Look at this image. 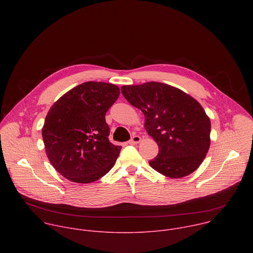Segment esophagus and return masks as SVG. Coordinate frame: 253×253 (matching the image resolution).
Returning a JSON list of instances; mask_svg holds the SVG:
<instances>
[{
  "mask_svg": "<svg viewBox=\"0 0 253 253\" xmlns=\"http://www.w3.org/2000/svg\"><path fill=\"white\" fill-rule=\"evenodd\" d=\"M141 141V137L138 136V135H134L131 140H129V144H137Z\"/></svg>",
  "mask_w": 253,
  "mask_h": 253,
  "instance_id": "esophagus-1",
  "label": "esophagus"
}]
</instances>
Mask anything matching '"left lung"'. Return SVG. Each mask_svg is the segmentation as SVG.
<instances>
[{
	"label": "left lung",
	"instance_id": "1",
	"mask_svg": "<svg viewBox=\"0 0 253 253\" xmlns=\"http://www.w3.org/2000/svg\"><path fill=\"white\" fill-rule=\"evenodd\" d=\"M125 99L145 116V129L158 144L149 161L157 172L181 178L194 172L210 146V119L191 96L167 84L122 86Z\"/></svg>",
	"mask_w": 253,
	"mask_h": 253
}]
</instances>
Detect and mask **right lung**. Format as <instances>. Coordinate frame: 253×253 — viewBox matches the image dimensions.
Wrapping results in <instances>:
<instances>
[{
  "instance_id": "obj_1",
  "label": "right lung",
  "mask_w": 253,
  "mask_h": 253,
  "mask_svg": "<svg viewBox=\"0 0 253 253\" xmlns=\"http://www.w3.org/2000/svg\"><path fill=\"white\" fill-rule=\"evenodd\" d=\"M119 94L116 85L90 81L50 108L42 130L45 149L53 167L68 180L91 183L114 166L122 147L109 141L105 115Z\"/></svg>"
}]
</instances>
